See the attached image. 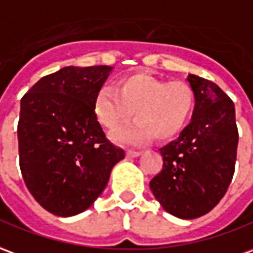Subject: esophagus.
Returning a JSON list of instances; mask_svg holds the SVG:
<instances>
[{
  "mask_svg": "<svg viewBox=\"0 0 253 253\" xmlns=\"http://www.w3.org/2000/svg\"><path fill=\"white\" fill-rule=\"evenodd\" d=\"M142 152H139V151H131V149H128V151L126 152V156L127 157H137L139 156Z\"/></svg>",
  "mask_w": 253,
  "mask_h": 253,
  "instance_id": "obj_1",
  "label": "esophagus"
}]
</instances>
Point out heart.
Wrapping results in <instances>:
<instances>
[{
  "instance_id": "obj_1",
  "label": "heart",
  "mask_w": 253,
  "mask_h": 253,
  "mask_svg": "<svg viewBox=\"0 0 253 253\" xmlns=\"http://www.w3.org/2000/svg\"><path fill=\"white\" fill-rule=\"evenodd\" d=\"M196 108L193 87L183 81H164L146 72L121 78L116 91L102 86L97 91L93 109L97 121L115 130L131 119L132 125L114 134L119 142L139 144L153 135L157 141H169L181 134L192 121Z\"/></svg>"
}]
</instances>
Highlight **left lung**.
<instances>
[{"label":"left lung","mask_w":253,"mask_h":253,"mask_svg":"<svg viewBox=\"0 0 253 253\" xmlns=\"http://www.w3.org/2000/svg\"><path fill=\"white\" fill-rule=\"evenodd\" d=\"M196 108L175 141L159 149L163 169L149 186L164 210L182 219L208 213L227 192L236 169L238 128L234 102L218 84L189 75Z\"/></svg>","instance_id":"1"}]
</instances>
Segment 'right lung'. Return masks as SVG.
<instances>
[{
	"instance_id": "right-lung-1",
	"label": "right lung",
	"mask_w": 253,
	"mask_h": 253,
	"mask_svg": "<svg viewBox=\"0 0 253 253\" xmlns=\"http://www.w3.org/2000/svg\"><path fill=\"white\" fill-rule=\"evenodd\" d=\"M111 70L65 67L41 78L20 102L23 179L40 206L57 216L87 210L125 157V151L105 137L93 109Z\"/></svg>"
}]
</instances>
